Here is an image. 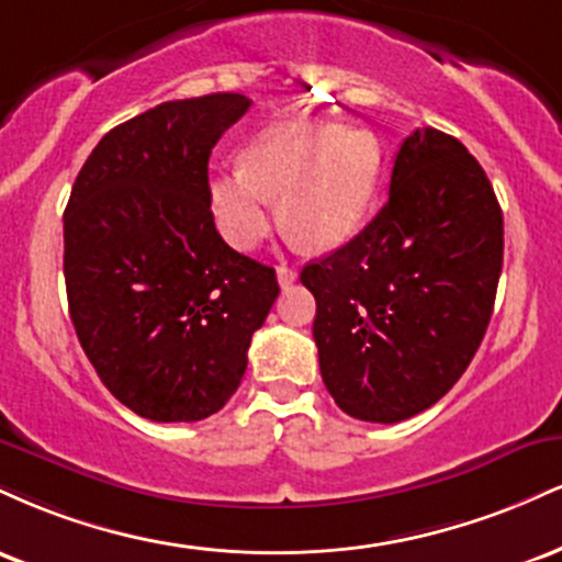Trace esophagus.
<instances>
[{"mask_svg": "<svg viewBox=\"0 0 562 562\" xmlns=\"http://www.w3.org/2000/svg\"><path fill=\"white\" fill-rule=\"evenodd\" d=\"M295 280H299V274H295V269H288V267L277 269V282H280V288H290Z\"/></svg>", "mask_w": 562, "mask_h": 562, "instance_id": "esophagus-1", "label": "esophagus"}]
</instances>
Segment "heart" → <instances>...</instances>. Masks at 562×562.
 Segmentation results:
<instances>
[{
    "label": "heart",
    "instance_id": "obj_1",
    "mask_svg": "<svg viewBox=\"0 0 562 562\" xmlns=\"http://www.w3.org/2000/svg\"><path fill=\"white\" fill-rule=\"evenodd\" d=\"M383 147L370 128L288 124L248 147L240 169L209 182V209L232 248L254 250L280 218L308 248H335L359 229L378 190Z\"/></svg>",
    "mask_w": 562,
    "mask_h": 562
}]
</instances>
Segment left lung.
<instances>
[{
  "label": "left lung",
  "instance_id": "obj_1",
  "mask_svg": "<svg viewBox=\"0 0 562 562\" xmlns=\"http://www.w3.org/2000/svg\"><path fill=\"white\" fill-rule=\"evenodd\" d=\"M502 254V209L479 160L438 128L412 132L393 160L389 203L301 272L335 404L389 425L449 393L486 335Z\"/></svg>",
  "mask_w": 562,
  "mask_h": 562
}]
</instances>
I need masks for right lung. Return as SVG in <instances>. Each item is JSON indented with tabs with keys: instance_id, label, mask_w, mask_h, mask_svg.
I'll use <instances>...</instances> for the list:
<instances>
[{
	"instance_id": "add662e5",
	"label": "right lung",
	"mask_w": 562,
	"mask_h": 562,
	"mask_svg": "<svg viewBox=\"0 0 562 562\" xmlns=\"http://www.w3.org/2000/svg\"><path fill=\"white\" fill-rule=\"evenodd\" d=\"M248 108L235 92L160 102L97 142L70 190V319L105 389L147 420L222 409L280 295L274 269L232 250L209 209L211 150Z\"/></svg>"
}]
</instances>
